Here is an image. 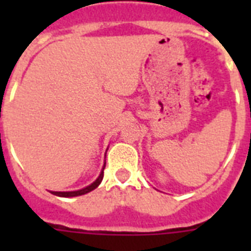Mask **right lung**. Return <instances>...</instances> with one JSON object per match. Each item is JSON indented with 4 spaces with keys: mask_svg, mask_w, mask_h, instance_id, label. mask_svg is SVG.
<instances>
[{
    "mask_svg": "<svg viewBox=\"0 0 251 251\" xmlns=\"http://www.w3.org/2000/svg\"><path fill=\"white\" fill-rule=\"evenodd\" d=\"M104 168H105V164L102 167L101 172H100V175L96 179H95L94 182L88 185V186L83 187V189H80V190H75V191H50L52 194L57 195V197H64V198H73V197H79V195L87 194V193H90V191L95 190L96 187L100 185V182L102 181V177H104Z\"/></svg>",
    "mask_w": 251,
    "mask_h": 251,
    "instance_id": "obj_1",
    "label": "right lung"
}]
</instances>
